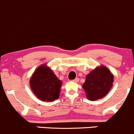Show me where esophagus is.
<instances>
[{
  "label": "esophagus",
  "instance_id": "1",
  "mask_svg": "<svg viewBox=\"0 0 134 134\" xmlns=\"http://www.w3.org/2000/svg\"><path fill=\"white\" fill-rule=\"evenodd\" d=\"M73 82H78L79 81V78H76L75 79H74L73 80H72Z\"/></svg>",
  "mask_w": 134,
  "mask_h": 134
}]
</instances>
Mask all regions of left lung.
I'll return each mask as SVG.
<instances>
[{"label":"left lung","mask_w":134,"mask_h":134,"mask_svg":"<svg viewBox=\"0 0 134 134\" xmlns=\"http://www.w3.org/2000/svg\"><path fill=\"white\" fill-rule=\"evenodd\" d=\"M113 82V75L104 66L98 67L86 77L82 87L90 101L101 99L107 94Z\"/></svg>","instance_id":"obj_1"}]
</instances>
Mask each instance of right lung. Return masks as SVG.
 I'll return each instance as SVG.
<instances>
[{"label": "right lung", "instance_id": "add662e5", "mask_svg": "<svg viewBox=\"0 0 134 134\" xmlns=\"http://www.w3.org/2000/svg\"><path fill=\"white\" fill-rule=\"evenodd\" d=\"M62 85V81L44 65L37 69L30 80L32 92L38 99L44 102L57 99L59 96Z\"/></svg>", "mask_w": 134, "mask_h": 134}]
</instances>
